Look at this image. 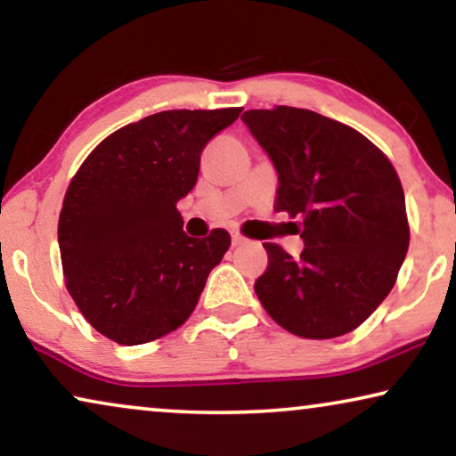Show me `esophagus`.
Here are the masks:
<instances>
[{"label":"esophagus","mask_w":456,"mask_h":456,"mask_svg":"<svg viewBox=\"0 0 456 456\" xmlns=\"http://www.w3.org/2000/svg\"><path fill=\"white\" fill-rule=\"evenodd\" d=\"M247 242V239H242L240 234H232V247L236 248V247H242Z\"/></svg>","instance_id":"esophagus-1"}]
</instances>
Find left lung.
I'll use <instances>...</instances> for the list:
<instances>
[{"mask_svg": "<svg viewBox=\"0 0 456 456\" xmlns=\"http://www.w3.org/2000/svg\"><path fill=\"white\" fill-rule=\"evenodd\" d=\"M240 120L276 167V209L303 216L301 257L264 245L261 305L301 338L351 332L388 297L409 248L395 167L363 134L317 111L278 105Z\"/></svg>", "mask_w": 456, "mask_h": 456, "instance_id": "1", "label": "left lung"}]
</instances>
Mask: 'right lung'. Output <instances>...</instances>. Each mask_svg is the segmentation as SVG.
I'll use <instances>...</instances> for the list:
<instances>
[{"instance_id": "add662e5", "label": "right lung", "mask_w": 456, "mask_h": 456, "mask_svg": "<svg viewBox=\"0 0 456 456\" xmlns=\"http://www.w3.org/2000/svg\"><path fill=\"white\" fill-rule=\"evenodd\" d=\"M240 111L142 118L99 142L68 186L58 224L68 292L118 345H142L183 326L228 251L226 230L186 234L176 203L197 183L205 145Z\"/></svg>"}]
</instances>
